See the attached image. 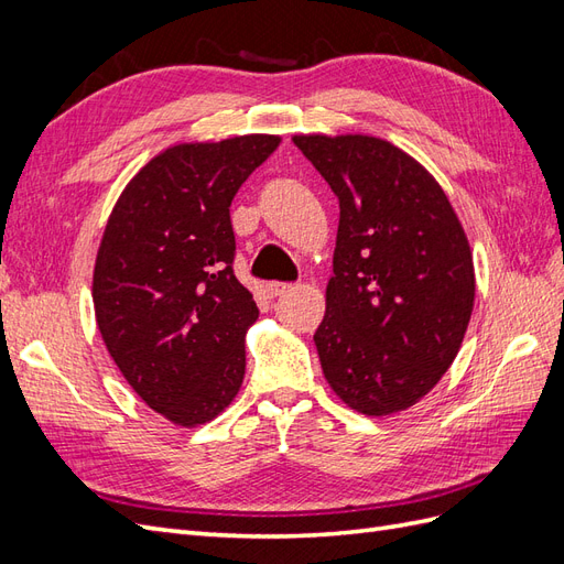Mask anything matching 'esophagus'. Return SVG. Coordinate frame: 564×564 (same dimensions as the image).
Instances as JSON below:
<instances>
[{"label":"esophagus","instance_id":"esophagus-1","mask_svg":"<svg viewBox=\"0 0 564 564\" xmlns=\"http://www.w3.org/2000/svg\"><path fill=\"white\" fill-rule=\"evenodd\" d=\"M289 289H292V284H286V282H268V284H265V294H268L270 299H278V296L286 294Z\"/></svg>","mask_w":564,"mask_h":564}]
</instances>
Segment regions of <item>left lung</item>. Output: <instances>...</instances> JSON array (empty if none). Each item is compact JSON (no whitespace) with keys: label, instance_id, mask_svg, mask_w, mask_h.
<instances>
[{"label":"left lung","instance_id":"obj_1","mask_svg":"<svg viewBox=\"0 0 564 564\" xmlns=\"http://www.w3.org/2000/svg\"><path fill=\"white\" fill-rule=\"evenodd\" d=\"M338 197L334 278L315 332L324 379L355 412L412 406L449 369L468 329L473 256L447 195L373 135H296Z\"/></svg>","mask_w":564,"mask_h":564}]
</instances>
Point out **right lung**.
<instances>
[{"label": "right lung", "mask_w": 564, "mask_h": 564, "mask_svg": "<svg viewBox=\"0 0 564 564\" xmlns=\"http://www.w3.org/2000/svg\"><path fill=\"white\" fill-rule=\"evenodd\" d=\"M278 145L251 133L169 148L108 218L94 270L100 336L139 398L178 425L212 421L242 386L259 308L232 272L230 202Z\"/></svg>", "instance_id": "right-lung-1"}]
</instances>
